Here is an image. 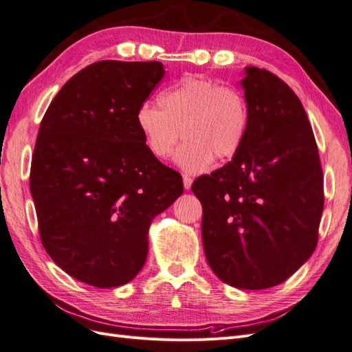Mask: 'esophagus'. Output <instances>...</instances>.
Returning a JSON list of instances; mask_svg holds the SVG:
<instances>
[{"label":"esophagus","mask_w":352,"mask_h":352,"mask_svg":"<svg viewBox=\"0 0 352 352\" xmlns=\"http://www.w3.org/2000/svg\"><path fill=\"white\" fill-rule=\"evenodd\" d=\"M182 179H184V186H185V189H190V185H192V177L188 176V175H184Z\"/></svg>","instance_id":"34e87169"}]
</instances>
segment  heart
Segmentation results:
<instances>
[{
	"label": "heart",
	"instance_id": "heart-1",
	"mask_svg": "<svg viewBox=\"0 0 352 352\" xmlns=\"http://www.w3.org/2000/svg\"><path fill=\"white\" fill-rule=\"evenodd\" d=\"M250 107L243 95L230 87L188 76L164 91L160 105L145 102L136 123L145 144L157 158L172 155L179 141L176 164L189 173L207 168L212 158L235 157L250 131Z\"/></svg>",
	"mask_w": 352,
	"mask_h": 352
}]
</instances>
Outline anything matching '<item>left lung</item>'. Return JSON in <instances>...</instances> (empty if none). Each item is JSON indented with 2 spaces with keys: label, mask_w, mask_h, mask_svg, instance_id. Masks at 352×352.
<instances>
[{
  "label": "left lung",
  "mask_w": 352,
  "mask_h": 352,
  "mask_svg": "<svg viewBox=\"0 0 352 352\" xmlns=\"http://www.w3.org/2000/svg\"><path fill=\"white\" fill-rule=\"evenodd\" d=\"M250 131L241 151L192 192L202 204L211 270L239 289L282 283L311 257L323 212V173L300 98L269 70L245 67Z\"/></svg>",
  "instance_id": "obj_1"
}]
</instances>
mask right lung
I'll use <instances>...</instances> for the list:
<instances>
[{
  "instance_id": "obj_1",
  "label": "right lung",
  "mask_w": 352,
  "mask_h": 352,
  "mask_svg": "<svg viewBox=\"0 0 352 352\" xmlns=\"http://www.w3.org/2000/svg\"><path fill=\"white\" fill-rule=\"evenodd\" d=\"M160 61L92 63L69 79L39 126L30 166L42 245L60 269L97 287L141 272L153 219L184 192L148 150L136 113Z\"/></svg>"
}]
</instances>
